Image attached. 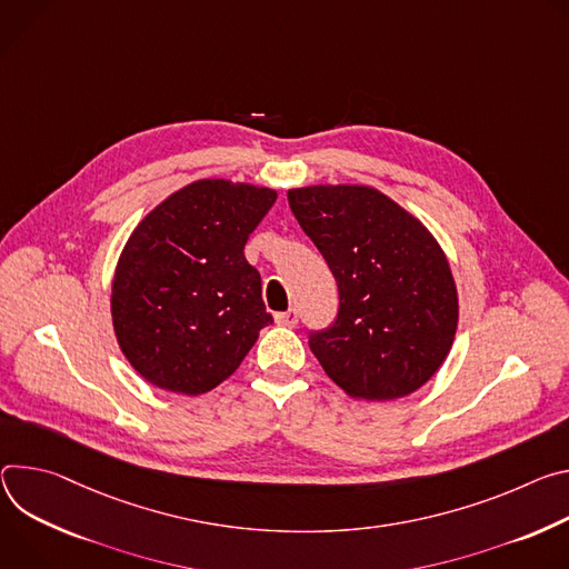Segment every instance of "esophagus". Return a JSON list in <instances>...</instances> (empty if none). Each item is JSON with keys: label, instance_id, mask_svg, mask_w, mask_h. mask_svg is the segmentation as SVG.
<instances>
[{"label": "esophagus", "instance_id": "obj_1", "mask_svg": "<svg viewBox=\"0 0 569 569\" xmlns=\"http://www.w3.org/2000/svg\"><path fill=\"white\" fill-rule=\"evenodd\" d=\"M276 323H278V326H287V328H296V326H298V311H296V309L278 311V313H276Z\"/></svg>", "mask_w": 569, "mask_h": 569}]
</instances>
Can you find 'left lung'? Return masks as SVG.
I'll return each mask as SVG.
<instances>
[{
  "label": "left lung",
  "mask_w": 569,
  "mask_h": 569,
  "mask_svg": "<svg viewBox=\"0 0 569 569\" xmlns=\"http://www.w3.org/2000/svg\"><path fill=\"white\" fill-rule=\"evenodd\" d=\"M289 208L326 258L337 321L309 332L330 380L359 400H396L446 361L459 298L446 252L396 201L363 184L289 189Z\"/></svg>",
  "instance_id": "8db88e82"
}]
</instances>
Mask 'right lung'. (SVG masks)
Listing matches in <instances>:
<instances>
[{
    "label": "right lung",
    "mask_w": 569,
    "mask_h": 569,
    "mask_svg": "<svg viewBox=\"0 0 569 569\" xmlns=\"http://www.w3.org/2000/svg\"><path fill=\"white\" fill-rule=\"evenodd\" d=\"M276 199L269 187L197 180L133 230L110 309L119 348L147 382L182 396L212 391L273 323L243 246Z\"/></svg>",
    "instance_id": "obj_1"
}]
</instances>
